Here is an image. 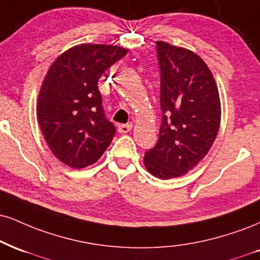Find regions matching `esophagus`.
<instances>
[{"label":"esophagus","instance_id":"34e87169","mask_svg":"<svg viewBox=\"0 0 260 260\" xmlns=\"http://www.w3.org/2000/svg\"><path fill=\"white\" fill-rule=\"evenodd\" d=\"M132 127H133V124H132V123H126V124H118L117 129H118V132H120V133H122V134H124V133H128V132H129V131H131V129H132Z\"/></svg>","mask_w":260,"mask_h":260}]
</instances>
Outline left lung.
Returning <instances> with one entry per match:
<instances>
[{
    "label": "left lung",
    "mask_w": 260,
    "mask_h": 260,
    "mask_svg": "<svg viewBox=\"0 0 260 260\" xmlns=\"http://www.w3.org/2000/svg\"><path fill=\"white\" fill-rule=\"evenodd\" d=\"M162 122L144 165L160 179L181 177L207 155L219 131L220 100L211 70L198 54L156 42Z\"/></svg>",
    "instance_id": "left-lung-1"
}]
</instances>
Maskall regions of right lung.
<instances>
[{"mask_svg":"<svg viewBox=\"0 0 260 260\" xmlns=\"http://www.w3.org/2000/svg\"><path fill=\"white\" fill-rule=\"evenodd\" d=\"M127 49L80 45L62 53L49 68L37 102V118L49 149L73 168L93 165L116 133L106 118L98 81Z\"/></svg>","mask_w":260,"mask_h":260,"instance_id":"1","label":"right lung"}]
</instances>
